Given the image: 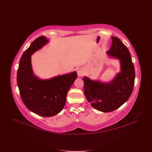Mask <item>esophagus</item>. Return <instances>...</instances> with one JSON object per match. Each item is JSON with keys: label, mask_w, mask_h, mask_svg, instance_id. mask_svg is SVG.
Listing matches in <instances>:
<instances>
[{"label": "esophagus", "mask_w": 152, "mask_h": 152, "mask_svg": "<svg viewBox=\"0 0 152 152\" xmlns=\"http://www.w3.org/2000/svg\"><path fill=\"white\" fill-rule=\"evenodd\" d=\"M85 71L83 70V69L82 68H80V69L77 71V73H78V76L79 77H82V76H83V74H84Z\"/></svg>", "instance_id": "obj_1"}]
</instances>
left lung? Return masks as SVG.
<instances>
[{"label": "left lung", "instance_id": "1", "mask_svg": "<svg viewBox=\"0 0 152 152\" xmlns=\"http://www.w3.org/2000/svg\"><path fill=\"white\" fill-rule=\"evenodd\" d=\"M112 44L106 53L119 59L121 72L110 82L83 78L84 93L92 107L103 112H109L120 107L129 99L133 90L135 72L129 51L118 37H112Z\"/></svg>", "mask_w": 152, "mask_h": 152}]
</instances>
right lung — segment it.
Instances as JSON below:
<instances>
[{"mask_svg":"<svg viewBox=\"0 0 152 152\" xmlns=\"http://www.w3.org/2000/svg\"><path fill=\"white\" fill-rule=\"evenodd\" d=\"M48 42L47 38L42 36L31 43L22 55L17 74L18 86L23 102L29 110L44 117L53 116L62 110L67 93L77 78L76 72L49 80H42L34 75L31 56Z\"/></svg>","mask_w":152,"mask_h":152,"instance_id":"right-lung-1","label":"right lung"}]
</instances>
